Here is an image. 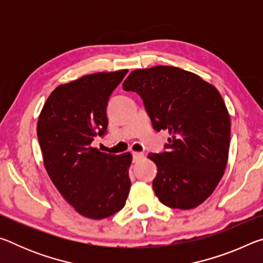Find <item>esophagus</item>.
<instances>
[{
    "label": "esophagus",
    "instance_id": "1",
    "mask_svg": "<svg viewBox=\"0 0 263 263\" xmlns=\"http://www.w3.org/2000/svg\"><path fill=\"white\" fill-rule=\"evenodd\" d=\"M142 157H144V153H141V152H133V153H132L133 162L139 161V160H140Z\"/></svg>",
    "mask_w": 263,
    "mask_h": 263
}]
</instances>
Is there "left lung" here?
<instances>
[{"label":"left lung","mask_w":263,"mask_h":263,"mask_svg":"<svg viewBox=\"0 0 263 263\" xmlns=\"http://www.w3.org/2000/svg\"><path fill=\"white\" fill-rule=\"evenodd\" d=\"M123 89L141 97L155 131L172 135L163 152L148 154L158 167L157 197L173 209L198 206L228 163L231 121L220 94L198 75L172 66L133 70Z\"/></svg>","instance_id":"8db88e82"}]
</instances>
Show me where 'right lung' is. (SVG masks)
Here are the masks:
<instances>
[{
  "label": "right lung",
  "mask_w": 263,
  "mask_h": 263,
  "mask_svg": "<svg viewBox=\"0 0 263 263\" xmlns=\"http://www.w3.org/2000/svg\"><path fill=\"white\" fill-rule=\"evenodd\" d=\"M127 69L96 73L60 84L43 106L37 124L47 174L80 215L103 219L125 205L132 155L91 147L108 127L106 106Z\"/></svg>",
  "instance_id": "obj_1"
}]
</instances>
